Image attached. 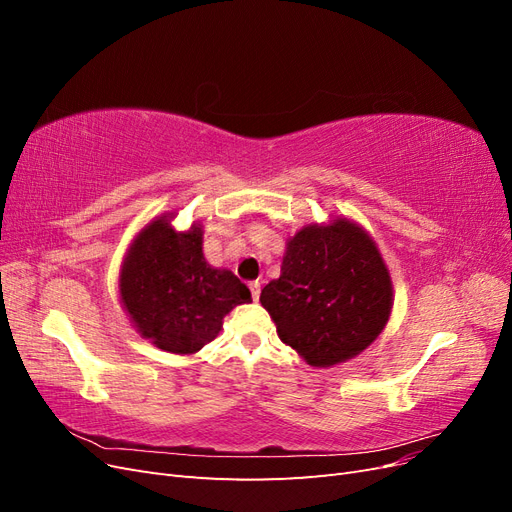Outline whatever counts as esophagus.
Instances as JSON below:
<instances>
[{
    "label": "esophagus",
    "mask_w": 512,
    "mask_h": 512,
    "mask_svg": "<svg viewBox=\"0 0 512 512\" xmlns=\"http://www.w3.org/2000/svg\"><path fill=\"white\" fill-rule=\"evenodd\" d=\"M250 290H252L254 301H258V297H260V282H258V280H256V282H250Z\"/></svg>",
    "instance_id": "1"
}]
</instances>
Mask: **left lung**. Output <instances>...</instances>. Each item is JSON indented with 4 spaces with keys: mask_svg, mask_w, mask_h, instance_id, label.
I'll list each match as a JSON object with an SVG mask.
<instances>
[{
    "mask_svg": "<svg viewBox=\"0 0 512 512\" xmlns=\"http://www.w3.org/2000/svg\"><path fill=\"white\" fill-rule=\"evenodd\" d=\"M282 342L312 367L363 352L393 309V284L376 241L346 218L303 226L286 243L282 273L260 292Z\"/></svg>",
    "mask_w": 512,
    "mask_h": 512,
    "instance_id": "8db88e82",
    "label": "left lung"
}]
</instances>
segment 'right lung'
I'll return each instance as SVG.
<instances>
[{
  "label": "right lung",
  "mask_w": 512,
  "mask_h": 512,
  "mask_svg": "<svg viewBox=\"0 0 512 512\" xmlns=\"http://www.w3.org/2000/svg\"><path fill=\"white\" fill-rule=\"evenodd\" d=\"M170 220L173 213H164L134 237L121 262L119 294L134 329L153 346L194 354L252 294L235 273L205 260L203 226L177 232Z\"/></svg>",
  "instance_id": "right-lung-1"
}]
</instances>
